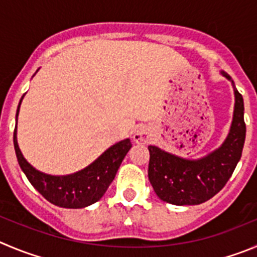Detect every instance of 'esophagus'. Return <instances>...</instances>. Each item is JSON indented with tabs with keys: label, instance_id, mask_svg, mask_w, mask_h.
Listing matches in <instances>:
<instances>
[{
	"label": "esophagus",
	"instance_id": "1",
	"mask_svg": "<svg viewBox=\"0 0 257 257\" xmlns=\"http://www.w3.org/2000/svg\"><path fill=\"white\" fill-rule=\"evenodd\" d=\"M133 140L136 143H141V145H145V143H148L150 141V133L147 132V129L140 128L138 131L134 133Z\"/></svg>",
	"mask_w": 257,
	"mask_h": 257
}]
</instances>
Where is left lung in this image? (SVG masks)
Returning <instances> with one entry per match:
<instances>
[{"mask_svg": "<svg viewBox=\"0 0 257 257\" xmlns=\"http://www.w3.org/2000/svg\"><path fill=\"white\" fill-rule=\"evenodd\" d=\"M231 80L228 74L223 73ZM231 131L222 146L207 157L191 161L150 146L148 179L161 200L174 205H196L219 193L233 174L246 137L243 99L234 88Z\"/></svg>", "mask_w": 257, "mask_h": 257, "instance_id": "obj_1", "label": "left lung"}]
</instances>
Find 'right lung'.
<instances>
[{
	"label": "right lung",
	"instance_id": "right-lung-1",
	"mask_svg": "<svg viewBox=\"0 0 257 257\" xmlns=\"http://www.w3.org/2000/svg\"><path fill=\"white\" fill-rule=\"evenodd\" d=\"M20 104L16 112V119H18ZM14 146H15L19 165L25 172L31 185L52 204L76 209V208L87 207L101 199L110 184L112 183L121 161L131 150L132 143L131 140H124L116 143L105 151L88 167L67 176L45 175L31 166L24 158L19 148L18 140H16V126L14 132Z\"/></svg>",
	"mask_w": 257,
	"mask_h": 257
}]
</instances>
